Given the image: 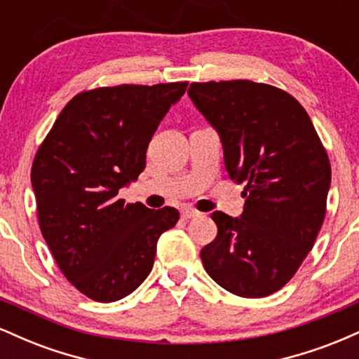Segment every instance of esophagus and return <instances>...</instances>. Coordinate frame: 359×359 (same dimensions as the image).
I'll use <instances>...</instances> for the list:
<instances>
[{
  "instance_id": "34e87169",
  "label": "esophagus",
  "mask_w": 359,
  "mask_h": 359,
  "mask_svg": "<svg viewBox=\"0 0 359 359\" xmlns=\"http://www.w3.org/2000/svg\"><path fill=\"white\" fill-rule=\"evenodd\" d=\"M199 211H196V209H192V208H185V209H182V217L184 219H191V217H197L199 216Z\"/></svg>"
}]
</instances>
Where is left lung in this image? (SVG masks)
Returning a JSON list of instances; mask_svg holds the SVG:
<instances>
[{"label":"left lung","instance_id":"left-lung-1","mask_svg":"<svg viewBox=\"0 0 359 359\" xmlns=\"http://www.w3.org/2000/svg\"><path fill=\"white\" fill-rule=\"evenodd\" d=\"M189 96L221 137L226 170L245 182L241 217L216 211L201 250L214 282L246 299L285 287L327 211L331 162L307 111L287 90L246 79L192 82Z\"/></svg>","mask_w":359,"mask_h":359}]
</instances>
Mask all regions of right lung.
I'll return each instance as SVG.
<instances>
[{
    "mask_svg": "<svg viewBox=\"0 0 359 359\" xmlns=\"http://www.w3.org/2000/svg\"><path fill=\"white\" fill-rule=\"evenodd\" d=\"M187 82L119 84L76 94L43 138L32 165L39 226L64 277L86 297L114 302L154 266L175 208L118 199L145 168L147 148Z\"/></svg>",
    "mask_w": 359,
    "mask_h": 359,
    "instance_id": "add662e5",
    "label": "right lung"
}]
</instances>
